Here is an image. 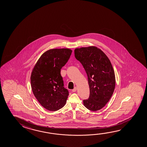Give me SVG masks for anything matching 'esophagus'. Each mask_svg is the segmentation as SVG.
I'll use <instances>...</instances> for the list:
<instances>
[{
	"label": "esophagus",
	"instance_id": "1",
	"mask_svg": "<svg viewBox=\"0 0 147 147\" xmlns=\"http://www.w3.org/2000/svg\"><path fill=\"white\" fill-rule=\"evenodd\" d=\"M76 90H77V88H76V87H75L72 90V91L73 92H75L76 91Z\"/></svg>",
	"mask_w": 147,
	"mask_h": 147
}]
</instances>
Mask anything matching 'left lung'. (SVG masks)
I'll return each instance as SVG.
<instances>
[{
  "mask_svg": "<svg viewBox=\"0 0 147 147\" xmlns=\"http://www.w3.org/2000/svg\"><path fill=\"white\" fill-rule=\"evenodd\" d=\"M74 54L88 76L90 96L83 100L84 105L90 111L99 110L108 102L115 87L111 62L100 49L94 46L76 49Z\"/></svg>",
  "mask_w": 147,
  "mask_h": 147,
  "instance_id": "obj_1",
  "label": "left lung"
}]
</instances>
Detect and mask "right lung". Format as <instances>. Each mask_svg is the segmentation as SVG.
Here are the masks:
<instances>
[{
    "instance_id": "obj_1",
    "label": "right lung",
    "mask_w": 147,
    "mask_h": 147,
    "mask_svg": "<svg viewBox=\"0 0 147 147\" xmlns=\"http://www.w3.org/2000/svg\"><path fill=\"white\" fill-rule=\"evenodd\" d=\"M72 52L69 49L47 51L32 70L31 84L33 93L41 106L49 111H57L65 105L69 91L63 87L60 70Z\"/></svg>"
}]
</instances>
